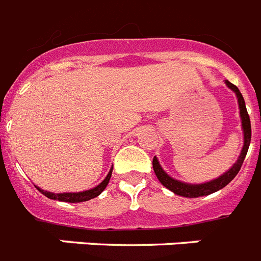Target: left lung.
<instances>
[{"mask_svg": "<svg viewBox=\"0 0 261 261\" xmlns=\"http://www.w3.org/2000/svg\"><path fill=\"white\" fill-rule=\"evenodd\" d=\"M226 85L230 88L232 92H235L238 97V103H239V110H240V118H242V128H243L244 134V144L243 148H242V152L240 156L238 158L237 163H235L227 172L219 176L218 178L215 180L209 181V182H203V184H187V182H182V181L174 180L172 178L169 174H167L164 172V169L162 168V165L159 164V160L156 159V156L152 160V167L153 171H155L156 177L158 180L164 185L167 189L172 190L174 194H178V196L182 197H189V198H196V197H202V196H209V194L214 193L217 190L225 188L228 182L234 180V177L238 174V172L240 171V167L243 164L244 158L247 155V151H248V147L251 143V121L250 115L247 113L246 103H244V98L242 96V93L239 92L234 84H231L230 81H225Z\"/></svg>", "mask_w": 261, "mask_h": 261, "instance_id": "8db88e82", "label": "left lung"}]
</instances>
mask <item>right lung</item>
Here are the masks:
<instances>
[{"label":"right lung","mask_w":261,"mask_h":261,"mask_svg":"<svg viewBox=\"0 0 261 261\" xmlns=\"http://www.w3.org/2000/svg\"><path fill=\"white\" fill-rule=\"evenodd\" d=\"M112 172H113V167L110 168V172L108 173V176L105 177V180L101 182L99 185H97L96 188H93V189L85 190V192H79V193H51V192H47V190H43L40 188H38L40 193L44 194L46 197L51 199H56V201H63V202H84V201H89V199L94 198V197L99 196V194L102 193L105 188L108 187L109 180L112 177Z\"/></svg>","instance_id":"obj_1"}]
</instances>
